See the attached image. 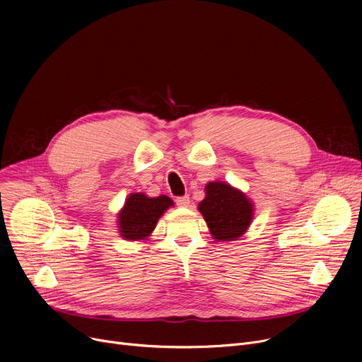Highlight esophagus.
<instances>
[{"label": "esophagus", "mask_w": 362, "mask_h": 362, "mask_svg": "<svg viewBox=\"0 0 362 362\" xmlns=\"http://www.w3.org/2000/svg\"><path fill=\"white\" fill-rule=\"evenodd\" d=\"M176 204H177V206L186 208V206H189V204H191V199H189V197H180L176 199Z\"/></svg>", "instance_id": "1"}]
</instances>
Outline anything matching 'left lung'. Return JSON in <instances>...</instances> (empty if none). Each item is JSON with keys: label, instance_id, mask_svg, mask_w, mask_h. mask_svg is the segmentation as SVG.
<instances>
[{"label": "left lung", "instance_id": "obj_1", "mask_svg": "<svg viewBox=\"0 0 362 362\" xmlns=\"http://www.w3.org/2000/svg\"><path fill=\"white\" fill-rule=\"evenodd\" d=\"M198 210L216 242H230L250 229L255 208L240 189L227 182H210Z\"/></svg>", "mask_w": 362, "mask_h": 362}]
</instances>
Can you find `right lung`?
I'll return each mask as SVG.
<instances>
[{
	"instance_id": "add662e5",
	"label": "right lung",
	"mask_w": 362,
	"mask_h": 362,
	"mask_svg": "<svg viewBox=\"0 0 362 362\" xmlns=\"http://www.w3.org/2000/svg\"><path fill=\"white\" fill-rule=\"evenodd\" d=\"M175 202L165 195L151 198L142 192L130 194L117 213L119 233L124 240H148L161 216Z\"/></svg>"
}]
</instances>
